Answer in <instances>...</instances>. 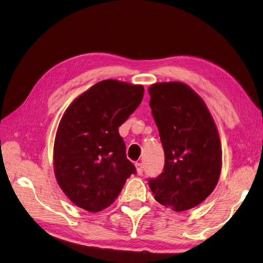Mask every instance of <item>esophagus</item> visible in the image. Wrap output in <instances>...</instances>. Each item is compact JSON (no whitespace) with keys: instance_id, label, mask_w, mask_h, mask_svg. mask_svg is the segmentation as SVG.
Wrapping results in <instances>:
<instances>
[{"instance_id":"34e87169","label":"esophagus","mask_w":263,"mask_h":263,"mask_svg":"<svg viewBox=\"0 0 263 263\" xmlns=\"http://www.w3.org/2000/svg\"><path fill=\"white\" fill-rule=\"evenodd\" d=\"M135 166H136V171L138 174H142V171H144V166L140 162H136L135 163Z\"/></svg>"}]
</instances>
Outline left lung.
Listing matches in <instances>:
<instances>
[{"label":"left lung","mask_w":263,"mask_h":263,"mask_svg":"<svg viewBox=\"0 0 263 263\" xmlns=\"http://www.w3.org/2000/svg\"><path fill=\"white\" fill-rule=\"evenodd\" d=\"M149 105L164 150L163 172L148 181L155 200L174 212L201 204L217 185L221 146L205 102L183 82L149 86Z\"/></svg>","instance_id":"left-lung-1"}]
</instances>
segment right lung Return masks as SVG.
<instances>
[{"mask_svg": "<svg viewBox=\"0 0 263 263\" xmlns=\"http://www.w3.org/2000/svg\"><path fill=\"white\" fill-rule=\"evenodd\" d=\"M142 97V85L109 79L79 95L63 113L54 138L53 171L78 208L91 213L108 208L136 173L118 127Z\"/></svg>", "mask_w": 263, "mask_h": 263, "instance_id": "add662e5", "label": "right lung"}]
</instances>
